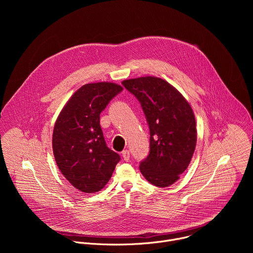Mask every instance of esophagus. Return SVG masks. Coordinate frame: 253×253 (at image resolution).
Returning a JSON list of instances; mask_svg holds the SVG:
<instances>
[{
	"mask_svg": "<svg viewBox=\"0 0 253 253\" xmlns=\"http://www.w3.org/2000/svg\"><path fill=\"white\" fill-rule=\"evenodd\" d=\"M122 157H123V159H124L126 162H128V161L130 160V152H129L128 150L122 151Z\"/></svg>",
	"mask_w": 253,
	"mask_h": 253,
	"instance_id": "34e87169",
	"label": "esophagus"
}]
</instances>
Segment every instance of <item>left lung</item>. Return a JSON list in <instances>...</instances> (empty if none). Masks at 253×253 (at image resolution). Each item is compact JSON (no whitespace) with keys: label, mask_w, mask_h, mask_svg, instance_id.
<instances>
[{"label":"left lung","mask_w":253,"mask_h":253,"mask_svg":"<svg viewBox=\"0 0 253 253\" xmlns=\"http://www.w3.org/2000/svg\"><path fill=\"white\" fill-rule=\"evenodd\" d=\"M145 114L150 131L149 155L140 162V171L157 187L176 182L193 156L197 133L189 103L173 86L157 77L125 80Z\"/></svg>","instance_id":"8db88e82"}]
</instances>
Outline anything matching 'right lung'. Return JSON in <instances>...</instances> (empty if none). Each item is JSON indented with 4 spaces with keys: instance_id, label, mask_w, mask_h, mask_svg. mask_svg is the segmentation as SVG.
Segmentation results:
<instances>
[{
    "instance_id": "add662e5",
    "label": "right lung",
    "mask_w": 253,
    "mask_h": 253,
    "mask_svg": "<svg viewBox=\"0 0 253 253\" xmlns=\"http://www.w3.org/2000/svg\"><path fill=\"white\" fill-rule=\"evenodd\" d=\"M122 90L120 85L109 82L86 84L70 98L55 123L56 163L79 191H100L120 161L119 154L108 148L105 142L100 114Z\"/></svg>"
}]
</instances>
